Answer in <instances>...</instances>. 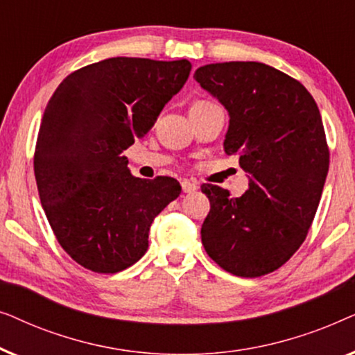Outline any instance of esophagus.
Listing matches in <instances>:
<instances>
[{
    "label": "esophagus",
    "instance_id": "1",
    "mask_svg": "<svg viewBox=\"0 0 355 355\" xmlns=\"http://www.w3.org/2000/svg\"><path fill=\"white\" fill-rule=\"evenodd\" d=\"M181 186H182V192H186V193H192L198 189V186L193 181H182Z\"/></svg>",
    "mask_w": 355,
    "mask_h": 355
}]
</instances>
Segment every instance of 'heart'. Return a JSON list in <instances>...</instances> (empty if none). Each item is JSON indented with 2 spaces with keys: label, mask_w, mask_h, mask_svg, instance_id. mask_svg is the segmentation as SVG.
I'll return each mask as SVG.
<instances>
[{
  "label": "heart",
  "mask_w": 355,
  "mask_h": 355,
  "mask_svg": "<svg viewBox=\"0 0 355 355\" xmlns=\"http://www.w3.org/2000/svg\"><path fill=\"white\" fill-rule=\"evenodd\" d=\"M211 105H215V103H213V101H208V100H198V101H196V103L192 105V108H191V110H202V108H208V106H211Z\"/></svg>",
  "instance_id": "1"
}]
</instances>
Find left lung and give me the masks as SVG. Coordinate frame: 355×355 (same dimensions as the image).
Listing matches in <instances>:
<instances>
[{
  "label": "left lung",
  "instance_id": "1",
  "mask_svg": "<svg viewBox=\"0 0 355 355\" xmlns=\"http://www.w3.org/2000/svg\"><path fill=\"white\" fill-rule=\"evenodd\" d=\"M193 79L225 105V152L250 176L234 198L203 184L210 213L202 244L227 273L268 275L302 245L322 197L329 148L318 106L299 80L263 62L207 64Z\"/></svg>",
  "mask_w": 355,
  "mask_h": 355
}]
</instances>
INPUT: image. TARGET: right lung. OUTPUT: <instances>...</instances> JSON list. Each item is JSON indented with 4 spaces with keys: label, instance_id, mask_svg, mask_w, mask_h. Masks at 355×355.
Wrapping results in <instances>:
<instances>
[{
    "label": "right lung",
    "instance_id": "right-lung-1",
    "mask_svg": "<svg viewBox=\"0 0 355 355\" xmlns=\"http://www.w3.org/2000/svg\"><path fill=\"white\" fill-rule=\"evenodd\" d=\"M187 60L108 58L66 77L48 101L33 171L60 245L95 273L142 259L155 216L178 198L176 179L134 178L125 148L144 137L186 84Z\"/></svg>",
    "mask_w": 355,
    "mask_h": 355
}]
</instances>
